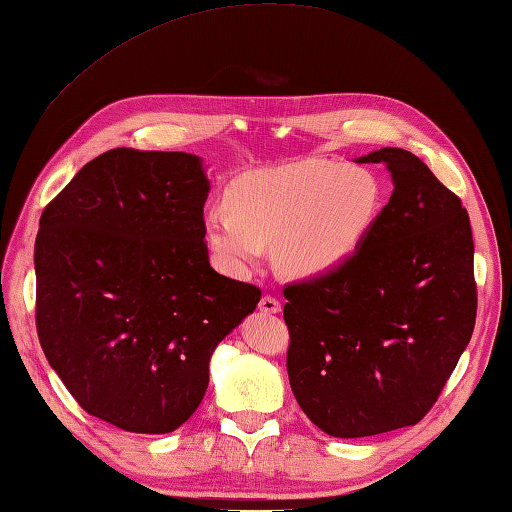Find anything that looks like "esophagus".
Instances as JSON below:
<instances>
[{
  "instance_id": "1",
  "label": "esophagus",
  "mask_w": 512,
  "mask_h": 512,
  "mask_svg": "<svg viewBox=\"0 0 512 512\" xmlns=\"http://www.w3.org/2000/svg\"><path fill=\"white\" fill-rule=\"evenodd\" d=\"M259 312H264V314H279V312H281V303L275 299V296H261Z\"/></svg>"
}]
</instances>
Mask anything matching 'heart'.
Segmentation results:
<instances>
[{
    "label": "heart",
    "mask_w": 512,
    "mask_h": 512,
    "mask_svg": "<svg viewBox=\"0 0 512 512\" xmlns=\"http://www.w3.org/2000/svg\"><path fill=\"white\" fill-rule=\"evenodd\" d=\"M386 189L362 165L303 161L237 181L227 207L205 213V242L218 266L251 272L266 246L285 277L318 279L358 255L384 209Z\"/></svg>",
    "instance_id": "1"
}]
</instances>
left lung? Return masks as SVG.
<instances>
[{"instance_id":"left-lung-1","label":"left lung","mask_w":512,"mask_h":512,"mask_svg":"<svg viewBox=\"0 0 512 512\" xmlns=\"http://www.w3.org/2000/svg\"><path fill=\"white\" fill-rule=\"evenodd\" d=\"M382 163L392 192L349 264L283 290L288 377L310 421L336 438L419 423L473 334L469 213L408 150L355 159Z\"/></svg>"}]
</instances>
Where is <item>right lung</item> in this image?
<instances>
[{"label": "right lung", "mask_w": 512, "mask_h": 512, "mask_svg": "<svg viewBox=\"0 0 512 512\" xmlns=\"http://www.w3.org/2000/svg\"><path fill=\"white\" fill-rule=\"evenodd\" d=\"M209 189L196 154L115 148L41 216L43 353L82 410L120 430L168 434L192 417L213 351L261 299L209 264Z\"/></svg>", "instance_id": "right-lung-1"}]
</instances>
